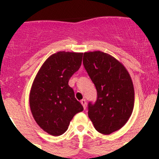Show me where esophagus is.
Masks as SVG:
<instances>
[{"mask_svg": "<svg viewBox=\"0 0 159 159\" xmlns=\"http://www.w3.org/2000/svg\"><path fill=\"white\" fill-rule=\"evenodd\" d=\"M81 103H82V105L83 106V108L86 110V108H87V102H86V100L82 99V101H81Z\"/></svg>", "mask_w": 159, "mask_h": 159, "instance_id": "obj_1", "label": "esophagus"}]
</instances>
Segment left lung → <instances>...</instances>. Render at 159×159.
<instances>
[{
	"label": "left lung",
	"instance_id": "1",
	"mask_svg": "<svg viewBox=\"0 0 159 159\" xmlns=\"http://www.w3.org/2000/svg\"><path fill=\"white\" fill-rule=\"evenodd\" d=\"M83 65L97 91L96 103L88 105L90 120L101 134L119 130L133 112L134 89L130 75L119 60L102 51L84 53Z\"/></svg>",
	"mask_w": 159,
	"mask_h": 159
}]
</instances>
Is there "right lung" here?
I'll return each mask as SVG.
<instances>
[{"instance_id": "1", "label": "right lung", "mask_w": 159, "mask_h": 159, "mask_svg": "<svg viewBox=\"0 0 159 159\" xmlns=\"http://www.w3.org/2000/svg\"><path fill=\"white\" fill-rule=\"evenodd\" d=\"M83 53L59 51L45 60L36 74L30 92V107L38 125L59 136L83 106L75 98L68 81L82 64Z\"/></svg>"}]
</instances>
